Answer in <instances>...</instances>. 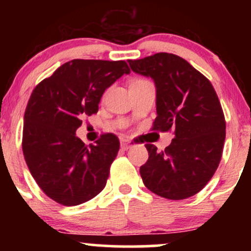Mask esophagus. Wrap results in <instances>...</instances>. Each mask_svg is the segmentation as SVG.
<instances>
[{
  "mask_svg": "<svg viewBox=\"0 0 251 251\" xmlns=\"http://www.w3.org/2000/svg\"><path fill=\"white\" fill-rule=\"evenodd\" d=\"M120 146H122L123 150H128L129 148H131V144H129V142L127 139H122V142H120Z\"/></svg>",
  "mask_w": 251,
  "mask_h": 251,
  "instance_id": "esophagus-1",
  "label": "esophagus"
}]
</instances>
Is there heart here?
<instances>
[{"mask_svg": "<svg viewBox=\"0 0 251 251\" xmlns=\"http://www.w3.org/2000/svg\"><path fill=\"white\" fill-rule=\"evenodd\" d=\"M143 81H145V80H142V79H135V80H132V81H131V85H132V83H139V82H143Z\"/></svg>", "mask_w": 251, "mask_h": 251, "instance_id": "obj_1", "label": "heart"}]
</instances>
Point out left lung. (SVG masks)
<instances>
[{
    "label": "left lung",
    "instance_id": "1",
    "mask_svg": "<svg viewBox=\"0 0 251 251\" xmlns=\"http://www.w3.org/2000/svg\"><path fill=\"white\" fill-rule=\"evenodd\" d=\"M134 73L153 79L157 118L153 129H175L164 151L146 144L148 162L140 166L145 186L168 200H185L200 192L221 162L226 119L211 82L186 60L157 53L128 60Z\"/></svg>",
    "mask_w": 251,
    "mask_h": 251
}]
</instances>
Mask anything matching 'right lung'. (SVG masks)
<instances>
[{
  "instance_id": "add662e5",
  "label": "right lung",
  "mask_w": 251,
  "mask_h": 251,
  "mask_svg": "<svg viewBox=\"0 0 251 251\" xmlns=\"http://www.w3.org/2000/svg\"><path fill=\"white\" fill-rule=\"evenodd\" d=\"M129 72L125 61L75 59L34 88L25 112L22 150L37 185L53 201L79 205L105 188L119 139L102 134L87 146L75 132L83 117L97 113L103 92Z\"/></svg>"
}]
</instances>
